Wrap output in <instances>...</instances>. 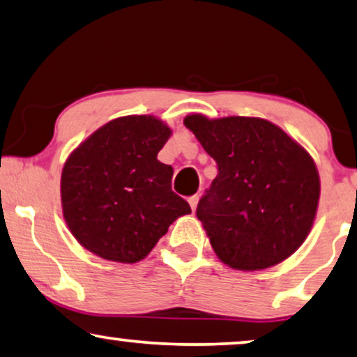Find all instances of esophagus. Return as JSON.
<instances>
[{
  "instance_id": "obj_1",
  "label": "esophagus",
  "mask_w": 357,
  "mask_h": 357,
  "mask_svg": "<svg viewBox=\"0 0 357 357\" xmlns=\"http://www.w3.org/2000/svg\"><path fill=\"white\" fill-rule=\"evenodd\" d=\"M197 204H199V195L197 194L192 195V197H189V205H190V208H192V212L195 210V207H197Z\"/></svg>"
}]
</instances>
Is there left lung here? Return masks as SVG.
<instances>
[{"label": "left lung", "instance_id": "obj_1", "mask_svg": "<svg viewBox=\"0 0 357 357\" xmlns=\"http://www.w3.org/2000/svg\"><path fill=\"white\" fill-rule=\"evenodd\" d=\"M184 126L218 167L195 212L218 259L254 272L294 254L312 228L320 197L307 150L262 118L189 114Z\"/></svg>", "mask_w": 357, "mask_h": 357}]
</instances>
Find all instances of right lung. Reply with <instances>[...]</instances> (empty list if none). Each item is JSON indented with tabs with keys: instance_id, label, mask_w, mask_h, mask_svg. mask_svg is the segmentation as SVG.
<instances>
[{
	"instance_id": "1",
	"label": "right lung",
	"mask_w": 357,
	"mask_h": 357,
	"mask_svg": "<svg viewBox=\"0 0 357 357\" xmlns=\"http://www.w3.org/2000/svg\"><path fill=\"white\" fill-rule=\"evenodd\" d=\"M169 135L158 118L132 114L107 123L69 155L63 217L80 245L105 260L135 264L190 213L172 190L173 168L157 160Z\"/></svg>"
}]
</instances>
